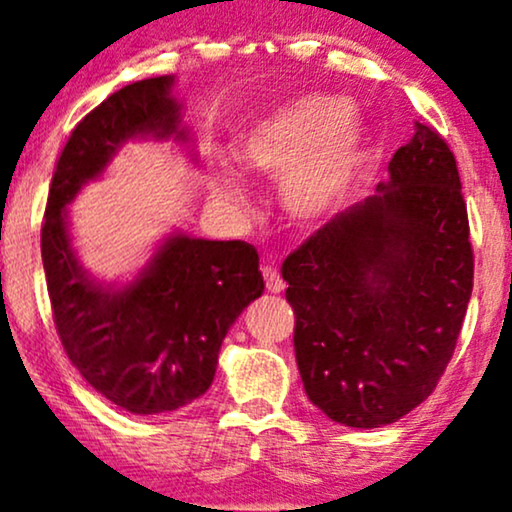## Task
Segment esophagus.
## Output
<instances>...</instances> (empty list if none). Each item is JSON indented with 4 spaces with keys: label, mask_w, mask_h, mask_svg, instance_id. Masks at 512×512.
Segmentation results:
<instances>
[{
    "label": "esophagus",
    "mask_w": 512,
    "mask_h": 512,
    "mask_svg": "<svg viewBox=\"0 0 512 512\" xmlns=\"http://www.w3.org/2000/svg\"><path fill=\"white\" fill-rule=\"evenodd\" d=\"M262 276H264V283H267L269 292H283L285 290V281L274 267H264Z\"/></svg>",
    "instance_id": "1"
}]
</instances>
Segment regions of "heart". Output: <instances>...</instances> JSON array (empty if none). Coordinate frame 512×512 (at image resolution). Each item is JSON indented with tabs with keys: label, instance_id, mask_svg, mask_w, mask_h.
<instances>
[{
	"label": "heart",
	"instance_id": "obj_1",
	"mask_svg": "<svg viewBox=\"0 0 512 512\" xmlns=\"http://www.w3.org/2000/svg\"><path fill=\"white\" fill-rule=\"evenodd\" d=\"M367 149V128L339 95L304 93L271 107L238 140L248 175L281 177V206L302 224L323 220L344 201ZM213 196L238 213L248 192L231 173H217Z\"/></svg>",
	"mask_w": 512,
	"mask_h": 512
}]
</instances>
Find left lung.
Masks as SVG:
<instances>
[{
    "label": "left lung",
    "mask_w": 512,
    "mask_h": 512,
    "mask_svg": "<svg viewBox=\"0 0 512 512\" xmlns=\"http://www.w3.org/2000/svg\"><path fill=\"white\" fill-rule=\"evenodd\" d=\"M468 236L452 149L417 124L377 194L288 255L297 367L318 410L379 428L433 393L473 292Z\"/></svg>",
    "instance_id": "left-lung-1"
}]
</instances>
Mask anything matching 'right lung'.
<instances>
[{
  "label": "right lung",
  "mask_w": 512,
  "mask_h": 512,
  "mask_svg": "<svg viewBox=\"0 0 512 512\" xmlns=\"http://www.w3.org/2000/svg\"><path fill=\"white\" fill-rule=\"evenodd\" d=\"M175 79H142L102 100L74 126L53 173L42 260L67 358L109 403L133 414L180 410L213 384L229 327L264 292L257 250L245 241L173 234L131 283L88 276L67 231V203L133 138L187 142Z\"/></svg>",
  "instance_id": "obj_1"
}]
</instances>
